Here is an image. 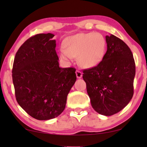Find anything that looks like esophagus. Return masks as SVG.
<instances>
[{
  "mask_svg": "<svg viewBox=\"0 0 147 147\" xmlns=\"http://www.w3.org/2000/svg\"><path fill=\"white\" fill-rule=\"evenodd\" d=\"M76 75L77 78H82V73L78 70H77V71H76Z\"/></svg>",
  "mask_w": 147,
  "mask_h": 147,
  "instance_id": "obj_1",
  "label": "esophagus"
}]
</instances>
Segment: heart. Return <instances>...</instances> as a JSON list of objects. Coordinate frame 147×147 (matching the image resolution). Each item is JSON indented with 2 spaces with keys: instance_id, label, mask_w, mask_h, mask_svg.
Wrapping results in <instances>:
<instances>
[{
  "instance_id": "heart-1",
  "label": "heart",
  "mask_w": 147,
  "mask_h": 147,
  "mask_svg": "<svg viewBox=\"0 0 147 147\" xmlns=\"http://www.w3.org/2000/svg\"><path fill=\"white\" fill-rule=\"evenodd\" d=\"M65 47L59 51L65 61H71L78 56L79 64L83 67L92 68L100 63L106 54V41L100 33H80L69 37Z\"/></svg>"
}]
</instances>
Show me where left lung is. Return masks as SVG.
Listing matches in <instances>:
<instances>
[{"instance_id": "obj_1", "label": "left lung", "mask_w": 147, "mask_h": 147, "mask_svg": "<svg viewBox=\"0 0 147 147\" xmlns=\"http://www.w3.org/2000/svg\"><path fill=\"white\" fill-rule=\"evenodd\" d=\"M107 51L98 65L83 71L93 108L110 116L122 110L134 94L136 65L131 50L114 35L106 36Z\"/></svg>"}]
</instances>
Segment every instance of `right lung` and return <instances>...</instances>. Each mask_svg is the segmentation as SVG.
Here are the masks:
<instances>
[{"label":"right lung","mask_w":147,"mask_h":147,"mask_svg":"<svg viewBox=\"0 0 147 147\" xmlns=\"http://www.w3.org/2000/svg\"><path fill=\"white\" fill-rule=\"evenodd\" d=\"M54 35L39 34L24 42L14 58L12 78L17 102L40 121L57 117L76 80V69L61 68Z\"/></svg>","instance_id":"right-lung-1"}]
</instances>
